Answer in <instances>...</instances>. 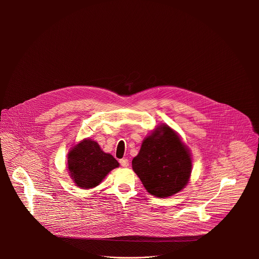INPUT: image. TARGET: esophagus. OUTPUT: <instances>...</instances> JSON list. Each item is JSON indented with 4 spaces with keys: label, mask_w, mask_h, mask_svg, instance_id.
<instances>
[{
    "label": "esophagus",
    "mask_w": 259,
    "mask_h": 259,
    "mask_svg": "<svg viewBox=\"0 0 259 259\" xmlns=\"http://www.w3.org/2000/svg\"><path fill=\"white\" fill-rule=\"evenodd\" d=\"M119 163H120V165L123 166V167H127V166L130 165V161H128V159H126V158L120 159V160H119Z\"/></svg>",
    "instance_id": "1"
}]
</instances>
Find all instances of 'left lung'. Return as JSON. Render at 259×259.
Instances as JSON below:
<instances>
[{"instance_id": "8db88e82", "label": "left lung", "mask_w": 259, "mask_h": 259, "mask_svg": "<svg viewBox=\"0 0 259 259\" xmlns=\"http://www.w3.org/2000/svg\"><path fill=\"white\" fill-rule=\"evenodd\" d=\"M132 164L148 192L163 198L185 188L190 178L192 160L180 136L162 123L144 140Z\"/></svg>"}]
</instances>
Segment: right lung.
<instances>
[{"label": "right lung", "mask_w": 259, "mask_h": 259, "mask_svg": "<svg viewBox=\"0 0 259 259\" xmlns=\"http://www.w3.org/2000/svg\"><path fill=\"white\" fill-rule=\"evenodd\" d=\"M68 169L76 186L88 189L100 185L119 163L91 139L82 140L68 153Z\"/></svg>", "instance_id": "obj_1"}]
</instances>
